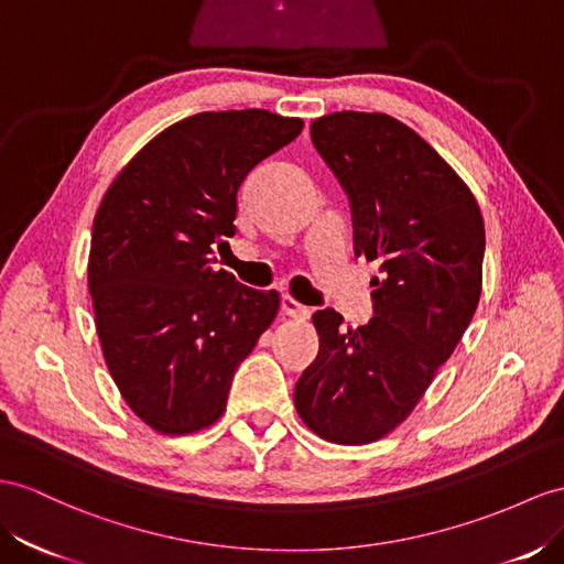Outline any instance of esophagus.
Returning <instances> with one entry per match:
<instances>
[{
	"instance_id": "1",
	"label": "esophagus",
	"mask_w": 564,
	"mask_h": 564,
	"mask_svg": "<svg viewBox=\"0 0 564 564\" xmlns=\"http://www.w3.org/2000/svg\"><path fill=\"white\" fill-rule=\"evenodd\" d=\"M281 310L285 316H293V319H305V316L310 314V310L305 305H300V302L291 295L281 297Z\"/></svg>"
}]
</instances>
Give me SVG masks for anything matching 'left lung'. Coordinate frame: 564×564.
I'll use <instances>...</instances> for the list:
<instances>
[{
    "label": "left lung",
    "mask_w": 564,
    "mask_h": 564,
    "mask_svg": "<svg viewBox=\"0 0 564 564\" xmlns=\"http://www.w3.org/2000/svg\"><path fill=\"white\" fill-rule=\"evenodd\" d=\"M310 131L348 193L355 254L379 262L381 279L365 326L314 312L319 355L295 386V410L324 441L365 445L408 420L467 330L481 297L484 216L453 166L388 113L336 111Z\"/></svg>",
    "instance_id": "8db88e82"
}]
</instances>
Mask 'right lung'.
Masks as SVG:
<instances>
[{
    "label": "right lung",
    "mask_w": 564,
    "mask_h": 564,
    "mask_svg": "<svg viewBox=\"0 0 564 564\" xmlns=\"http://www.w3.org/2000/svg\"><path fill=\"white\" fill-rule=\"evenodd\" d=\"M302 126L267 109L195 113L144 144L99 202L88 259L97 336L126 405L164 436L219 420L236 369L276 319V291L212 264L236 234L245 176Z\"/></svg>",
    "instance_id": "right-lung-1"
}]
</instances>
